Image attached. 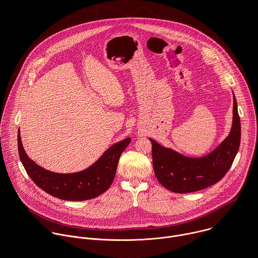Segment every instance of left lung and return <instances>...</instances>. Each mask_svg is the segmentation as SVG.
Masks as SVG:
<instances>
[{"instance_id":"obj_1","label":"left lung","mask_w":258,"mask_h":258,"mask_svg":"<svg viewBox=\"0 0 258 258\" xmlns=\"http://www.w3.org/2000/svg\"><path fill=\"white\" fill-rule=\"evenodd\" d=\"M155 175L167 190L191 193L210 187L222 179L238 153L241 141V122L237 100L233 92V119L229 135L215 149L201 157H190L167 148L149 138Z\"/></svg>"}]
</instances>
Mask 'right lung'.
Segmentation results:
<instances>
[{
    "label": "right lung",
    "mask_w": 258,
    "mask_h": 258,
    "mask_svg": "<svg viewBox=\"0 0 258 258\" xmlns=\"http://www.w3.org/2000/svg\"><path fill=\"white\" fill-rule=\"evenodd\" d=\"M131 138L113 144L90 167L73 173H58L45 169L30 159L22 145L18 131L19 158L27 174L46 193L67 201H85L98 197L111 186L121 153Z\"/></svg>",
    "instance_id": "add662e5"
}]
</instances>
